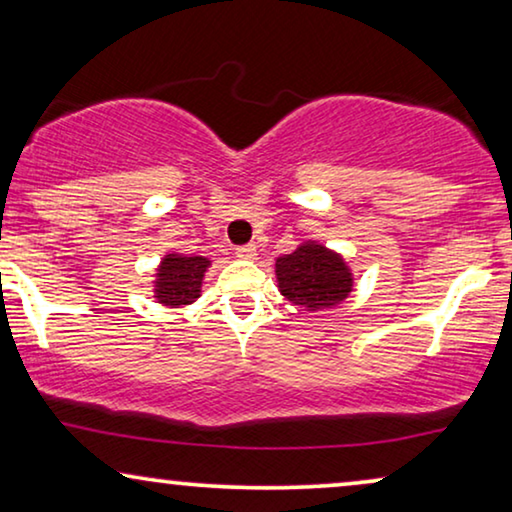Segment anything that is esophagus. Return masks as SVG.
I'll list each match as a JSON object with an SVG mask.
<instances>
[{
  "label": "esophagus",
  "instance_id": "1",
  "mask_svg": "<svg viewBox=\"0 0 512 512\" xmlns=\"http://www.w3.org/2000/svg\"><path fill=\"white\" fill-rule=\"evenodd\" d=\"M237 258H242V261H254V258L258 256L256 254V244H244V247H237Z\"/></svg>",
  "mask_w": 512,
  "mask_h": 512
}]
</instances>
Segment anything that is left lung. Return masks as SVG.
Segmentation results:
<instances>
[{
	"mask_svg": "<svg viewBox=\"0 0 512 512\" xmlns=\"http://www.w3.org/2000/svg\"><path fill=\"white\" fill-rule=\"evenodd\" d=\"M279 293L307 312L340 305L354 289V275L338 251L307 240L275 261Z\"/></svg>",
	"mask_w": 512,
	"mask_h": 512,
	"instance_id": "8db88e82",
	"label": "left lung"
}]
</instances>
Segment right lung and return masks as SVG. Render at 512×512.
<instances>
[{
    "mask_svg": "<svg viewBox=\"0 0 512 512\" xmlns=\"http://www.w3.org/2000/svg\"><path fill=\"white\" fill-rule=\"evenodd\" d=\"M212 261L205 256H186V254H165L160 258L153 279V298L165 307H184L200 298L202 279Z\"/></svg>",
    "mask_w": 512,
    "mask_h": 512,
    "instance_id": "obj_1",
    "label": "right lung"
}]
</instances>
